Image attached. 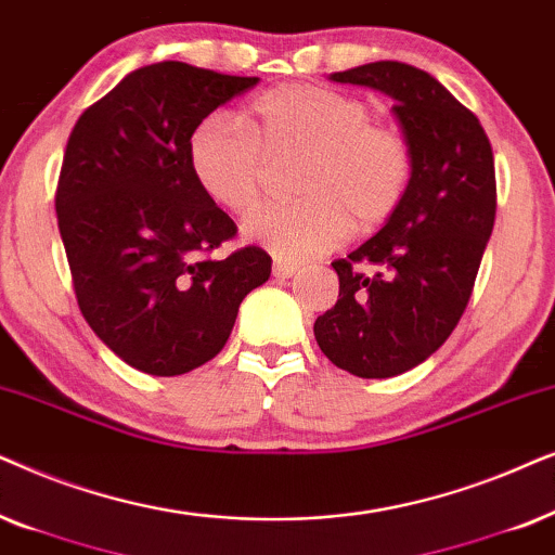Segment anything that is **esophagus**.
<instances>
[{
  "label": "esophagus",
  "mask_w": 555,
  "mask_h": 555,
  "mask_svg": "<svg viewBox=\"0 0 555 555\" xmlns=\"http://www.w3.org/2000/svg\"><path fill=\"white\" fill-rule=\"evenodd\" d=\"M297 271H299V266H294V263H286V261L273 263V276H276V279H289Z\"/></svg>",
  "instance_id": "obj_1"
}]
</instances>
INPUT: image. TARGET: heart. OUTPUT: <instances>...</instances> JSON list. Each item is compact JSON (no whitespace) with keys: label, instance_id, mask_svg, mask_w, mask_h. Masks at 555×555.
Instances as JSON below:
<instances>
[{"label":"heart","instance_id":"b5f03b06","mask_svg":"<svg viewBox=\"0 0 555 555\" xmlns=\"http://www.w3.org/2000/svg\"><path fill=\"white\" fill-rule=\"evenodd\" d=\"M305 154L294 177L301 201L266 205L243 220L248 243L279 261H307L337 248L354 228L371 233L401 208L413 175L411 144L390 124L373 121L354 95L314 83H284L250 103V129L216 111L188 137V165L210 203L231 212L254 208L266 159Z\"/></svg>","mask_w":555,"mask_h":555}]
</instances>
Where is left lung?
I'll return each instance as SVG.
<instances>
[{"mask_svg": "<svg viewBox=\"0 0 555 555\" xmlns=\"http://www.w3.org/2000/svg\"><path fill=\"white\" fill-rule=\"evenodd\" d=\"M330 80L393 99L413 175L396 216L332 261L339 299L314 337L343 371L393 378L437 352L467 309L498 208L492 146L479 118L413 65L378 61Z\"/></svg>", "mask_w": 555, "mask_h": 555, "instance_id": "8db88e82", "label": "left lung"}]
</instances>
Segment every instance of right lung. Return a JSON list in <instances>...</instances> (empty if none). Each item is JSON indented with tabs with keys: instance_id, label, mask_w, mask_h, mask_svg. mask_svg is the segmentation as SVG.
I'll list each match as a JSON object with an SVG mask.
<instances>
[{
	"instance_id": "1",
	"label": "right lung",
	"mask_w": 555,
	"mask_h": 555,
	"mask_svg": "<svg viewBox=\"0 0 555 555\" xmlns=\"http://www.w3.org/2000/svg\"><path fill=\"white\" fill-rule=\"evenodd\" d=\"M256 83L177 61L144 65L70 131L55 210L78 307L137 371L169 378L208 363L246 294L269 282L261 248L208 256L235 223L188 165L192 127Z\"/></svg>"
}]
</instances>
